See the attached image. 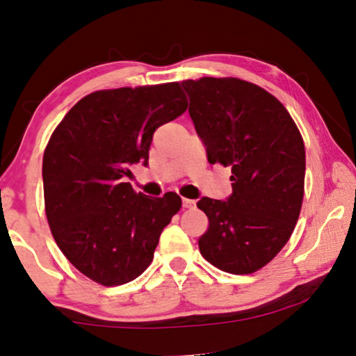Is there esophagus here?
I'll return each instance as SVG.
<instances>
[{"instance_id": "esophagus-1", "label": "esophagus", "mask_w": 356, "mask_h": 356, "mask_svg": "<svg viewBox=\"0 0 356 356\" xmlns=\"http://www.w3.org/2000/svg\"><path fill=\"white\" fill-rule=\"evenodd\" d=\"M182 206H184L185 209H192V208H195V200L184 198V200H182Z\"/></svg>"}]
</instances>
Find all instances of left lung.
Instances as JSON below:
<instances>
[{
  "label": "left lung",
  "mask_w": 356,
  "mask_h": 356,
  "mask_svg": "<svg viewBox=\"0 0 356 356\" xmlns=\"http://www.w3.org/2000/svg\"><path fill=\"white\" fill-rule=\"evenodd\" d=\"M190 116L211 164L232 169L227 201L204 196L200 252L233 275L261 270L293 235L304 200L305 147L289 111L240 78L185 79Z\"/></svg>",
  "instance_id": "8db88e82"
}]
</instances>
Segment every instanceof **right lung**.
<instances>
[{
  "label": "right lung",
  "instance_id": "right-lung-1",
  "mask_svg": "<svg viewBox=\"0 0 356 356\" xmlns=\"http://www.w3.org/2000/svg\"><path fill=\"white\" fill-rule=\"evenodd\" d=\"M188 107L180 84L104 89L83 97L52 132L42 156L51 233L73 267L102 286L136 280L153 261L182 200L136 193L124 177L148 163L153 132Z\"/></svg>",
  "mask_w": 356,
  "mask_h": 356
}]
</instances>
